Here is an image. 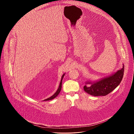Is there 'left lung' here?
Wrapping results in <instances>:
<instances>
[{"instance_id":"left-lung-1","label":"left lung","mask_w":134,"mask_h":134,"mask_svg":"<svg viewBox=\"0 0 134 134\" xmlns=\"http://www.w3.org/2000/svg\"><path fill=\"white\" fill-rule=\"evenodd\" d=\"M124 72L123 65L121 70L110 76L100 79L95 82H87L83 89L88 94L93 96H105L112 92L120 83ZM88 84H91L88 85Z\"/></svg>"}]
</instances>
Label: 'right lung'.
<instances>
[{
    "label": "right lung",
    "mask_w": 134,
    "mask_h": 134,
    "mask_svg": "<svg viewBox=\"0 0 134 134\" xmlns=\"http://www.w3.org/2000/svg\"><path fill=\"white\" fill-rule=\"evenodd\" d=\"M64 75H65V74H64L62 75V77H61V81H60V85H59V88H58V89L57 91L56 92V93H55L53 96H52L51 97H49V98H47V99H45L44 100H49L53 99L55 98L59 94V93H60V91H61V90L62 81V79H63V77L64 76Z\"/></svg>",
    "instance_id": "right-lung-1"
}]
</instances>
